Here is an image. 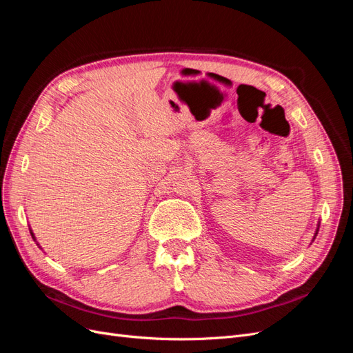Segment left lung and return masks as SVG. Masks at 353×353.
<instances>
[{"label":"left lung","mask_w":353,"mask_h":353,"mask_svg":"<svg viewBox=\"0 0 353 353\" xmlns=\"http://www.w3.org/2000/svg\"><path fill=\"white\" fill-rule=\"evenodd\" d=\"M318 230H319V222H318V228H316V231H315V236H314V240H315V237H316V234H318ZM312 240V241H314Z\"/></svg>","instance_id":"left-lung-1"}]
</instances>
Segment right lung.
<instances>
[{"instance_id": "add662e5", "label": "right lung", "mask_w": 353, "mask_h": 353, "mask_svg": "<svg viewBox=\"0 0 353 353\" xmlns=\"http://www.w3.org/2000/svg\"><path fill=\"white\" fill-rule=\"evenodd\" d=\"M29 231H30V236H32V239H34V240L37 241V237H35V234H34V232H32V230H30V228H29ZM37 244H38V243H37ZM38 248H41V245H39V244H38ZM41 249H42V248H41Z\"/></svg>"}]
</instances>
